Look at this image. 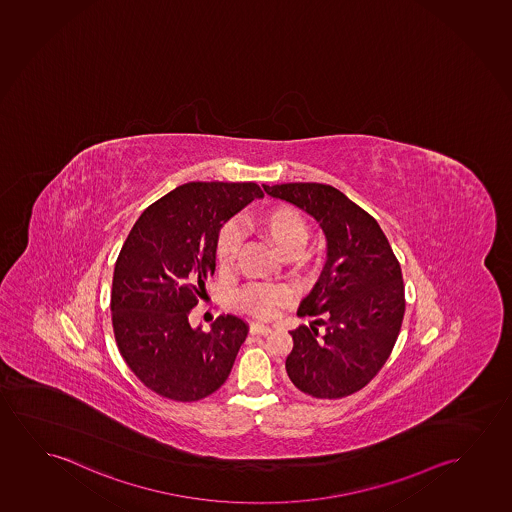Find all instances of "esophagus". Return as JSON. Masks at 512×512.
<instances>
[{
	"label": "esophagus",
	"mask_w": 512,
	"mask_h": 512,
	"mask_svg": "<svg viewBox=\"0 0 512 512\" xmlns=\"http://www.w3.org/2000/svg\"><path fill=\"white\" fill-rule=\"evenodd\" d=\"M250 333L252 334H266L271 333V327L264 326V324H259V322H252L250 324Z\"/></svg>",
	"instance_id": "esophagus-1"
}]
</instances>
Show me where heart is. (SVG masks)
Masks as SVG:
<instances>
[{"label": "heart", "mask_w": 512, "mask_h": 512, "mask_svg": "<svg viewBox=\"0 0 512 512\" xmlns=\"http://www.w3.org/2000/svg\"><path fill=\"white\" fill-rule=\"evenodd\" d=\"M250 229L257 236L266 239L278 255L285 259L296 257L308 239V223L296 209L275 204L262 209L250 220ZM239 252V234L234 225H225L216 237L215 253L218 264L229 267L234 264ZM290 301V290L282 285H248L237 294L241 310L259 319H269L276 310Z\"/></svg>", "instance_id": "b5f03b06"}]
</instances>
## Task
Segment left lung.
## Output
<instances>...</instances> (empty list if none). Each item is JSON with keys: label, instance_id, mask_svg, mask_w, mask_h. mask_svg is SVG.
I'll return each mask as SVG.
<instances>
[{"label": "left lung", "instance_id": "8db88e82", "mask_svg": "<svg viewBox=\"0 0 512 512\" xmlns=\"http://www.w3.org/2000/svg\"><path fill=\"white\" fill-rule=\"evenodd\" d=\"M317 220L327 262L297 310L285 370L301 393L336 400L363 389L391 356L405 313L401 267L377 220L322 183L262 185Z\"/></svg>", "mask_w": 512, "mask_h": 512}]
</instances>
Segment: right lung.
I'll return each mask as SVG.
<instances>
[{
    "label": "right lung",
    "instance_id": "right-lung-1",
    "mask_svg": "<svg viewBox=\"0 0 512 512\" xmlns=\"http://www.w3.org/2000/svg\"><path fill=\"white\" fill-rule=\"evenodd\" d=\"M262 195L255 183H186L151 204L126 237L112 278V327L121 356L153 393L202 400L229 377L245 320L220 315L204 333L188 315L215 273L218 232Z\"/></svg>",
    "mask_w": 512,
    "mask_h": 512
}]
</instances>
